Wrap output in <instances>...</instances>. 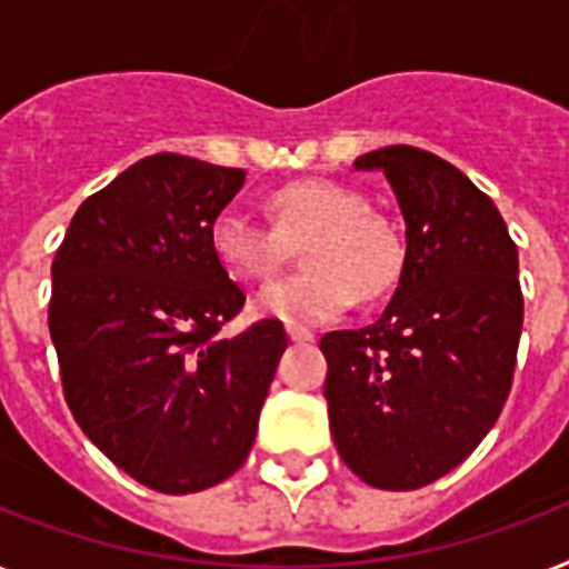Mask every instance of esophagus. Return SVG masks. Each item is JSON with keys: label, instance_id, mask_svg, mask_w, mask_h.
I'll list each match as a JSON object with an SVG mask.
<instances>
[{"label": "esophagus", "instance_id": "esophagus-1", "mask_svg": "<svg viewBox=\"0 0 569 569\" xmlns=\"http://www.w3.org/2000/svg\"><path fill=\"white\" fill-rule=\"evenodd\" d=\"M286 332H289V339H292V341H312V339H316V332L307 330V327H298V325H289V327H286Z\"/></svg>", "mask_w": 569, "mask_h": 569}]
</instances>
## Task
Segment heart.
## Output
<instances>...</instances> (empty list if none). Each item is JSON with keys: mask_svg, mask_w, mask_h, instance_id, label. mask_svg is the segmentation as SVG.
<instances>
[{"mask_svg": "<svg viewBox=\"0 0 569 569\" xmlns=\"http://www.w3.org/2000/svg\"><path fill=\"white\" fill-rule=\"evenodd\" d=\"M271 228L242 210H221L207 239L221 269L239 283H266L300 246L307 266L266 286L257 298L262 316L286 325H321L353 303L380 300L403 274V242L386 216L373 212L353 187L307 178L274 189L266 201Z\"/></svg>", "mask_w": 569, "mask_h": 569, "instance_id": "b5f03b06", "label": "heart"}]
</instances>
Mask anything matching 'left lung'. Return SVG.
Wrapping results in <instances>:
<instances>
[{
	"label": "left lung",
	"instance_id": "1",
	"mask_svg": "<svg viewBox=\"0 0 569 569\" xmlns=\"http://www.w3.org/2000/svg\"><path fill=\"white\" fill-rule=\"evenodd\" d=\"M380 169L406 219L403 274L373 325L321 339L341 461L382 491L459 468L497 423L523 330L517 244L493 201L415 146L357 160Z\"/></svg>",
	"mask_w": 569,
	"mask_h": 569
}]
</instances>
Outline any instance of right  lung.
<instances>
[{
	"instance_id": "1",
	"label": "right lung",
	"mask_w": 569,
	"mask_h": 569,
	"mask_svg": "<svg viewBox=\"0 0 569 569\" xmlns=\"http://www.w3.org/2000/svg\"><path fill=\"white\" fill-rule=\"evenodd\" d=\"M242 183V169L142 157L78 207L54 253L63 397L92 445L151 491H204L242 468L286 350L274 318L219 336L244 292L207 230Z\"/></svg>"
}]
</instances>
